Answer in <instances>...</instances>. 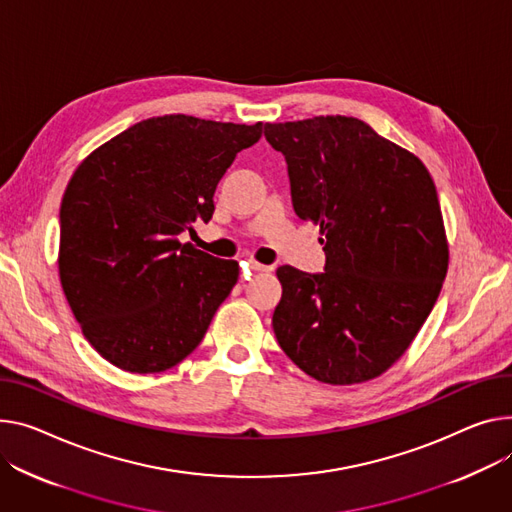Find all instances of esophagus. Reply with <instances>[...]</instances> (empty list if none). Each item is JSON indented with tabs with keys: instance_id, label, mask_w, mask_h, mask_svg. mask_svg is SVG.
Instances as JSON below:
<instances>
[{
	"instance_id": "34e87169",
	"label": "esophagus",
	"mask_w": 512,
	"mask_h": 512,
	"mask_svg": "<svg viewBox=\"0 0 512 512\" xmlns=\"http://www.w3.org/2000/svg\"><path fill=\"white\" fill-rule=\"evenodd\" d=\"M249 267H251L253 271H271V269H274L271 265H263V263H259V261H249Z\"/></svg>"
}]
</instances>
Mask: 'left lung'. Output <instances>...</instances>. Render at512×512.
I'll return each mask as SVG.
<instances>
[{
  "label": "left lung",
  "instance_id": "obj_1",
  "mask_svg": "<svg viewBox=\"0 0 512 512\" xmlns=\"http://www.w3.org/2000/svg\"><path fill=\"white\" fill-rule=\"evenodd\" d=\"M265 140L286 158L294 212L325 245L323 274L276 271L278 344L321 383L379 377L410 348L447 276L428 168L354 117L265 123Z\"/></svg>",
  "mask_w": 512,
  "mask_h": 512
}]
</instances>
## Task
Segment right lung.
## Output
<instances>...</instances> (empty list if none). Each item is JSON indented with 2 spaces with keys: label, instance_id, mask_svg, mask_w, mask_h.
Instances as JSON below:
<instances>
[{
  "label": "right lung",
  "instance_id": "right-lung-1",
  "mask_svg": "<svg viewBox=\"0 0 512 512\" xmlns=\"http://www.w3.org/2000/svg\"><path fill=\"white\" fill-rule=\"evenodd\" d=\"M261 127L152 117L96 148L67 183L61 286L90 346L117 368H173L206 335L238 263L177 236L210 222L220 179Z\"/></svg>",
  "mask_w": 512,
  "mask_h": 512
}]
</instances>
